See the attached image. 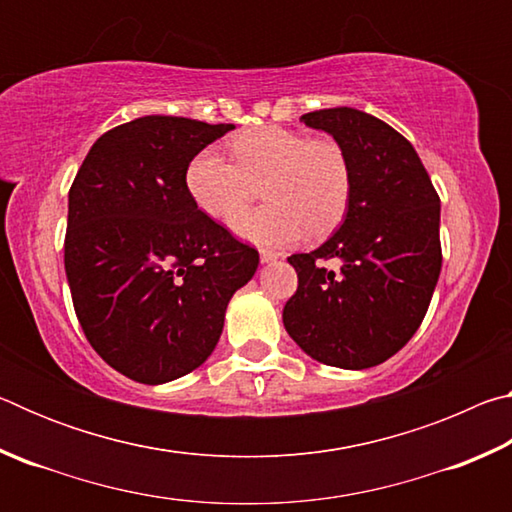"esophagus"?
Wrapping results in <instances>:
<instances>
[{
  "instance_id": "1",
  "label": "esophagus",
  "mask_w": 512,
  "mask_h": 512,
  "mask_svg": "<svg viewBox=\"0 0 512 512\" xmlns=\"http://www.w3.org/2000/svg\"><path fill=\"white\" fill-rule=\"evenodd\" d=\"M259 259H262V264H271L280 259V253H275V250H259Z\"/></svg>"
}]
</instances>
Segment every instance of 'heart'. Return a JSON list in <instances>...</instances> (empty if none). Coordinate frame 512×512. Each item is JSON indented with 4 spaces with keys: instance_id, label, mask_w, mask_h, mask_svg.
<instances>
[{
    "instance_id": "1",
    "label": "heart",
    "mask_w": 512,
    "mask_h": 512,
    "mask_svg": "<svg viewBox=\"0 0 512 512\" xmlns=\"http://www.w3.org/2000/svg\"><path fill=\"white\" fill-rule=\"evenodd\" d=\"M232 159L203 149L189 162L187 192L212 219H230L262 184L267 205L232 219L241 239L259 246H291L305 228L323 235L343 219L352 192V169L339 142L275 124L248 128L230 140Z\"/></svg>"
}]
</instances>
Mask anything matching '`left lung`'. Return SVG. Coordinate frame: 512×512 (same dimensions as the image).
Returning <instances> with one entry per match:
<instances>
[{
  "label": "left lung",
  "mask_w": 512,
  "mask_h": 512,
  "mask_svg": "<svg viewBox=\"0 0 512 512\" xmlns=\"http://www.w3.org/2000/svg\"><path fill=\"white\" fill-rule=\"evenodd\" d=\"M300 121L343 146L352 192L341 228L289 257L298 291L284 305V327L325 366H379L409 343L429 309L443 264L440 198L411 142L386 121L348 106Z\"/></svg>",
  "instance_id": "1"
}]
</instances>
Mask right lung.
Instances as JSON below:
<instances>
[{
  "label": "right lung",
  "instance_id": "obj_1",
  "mask_svg": "<svg viewBox=\"0 0 512 512\" xmlns=\"http://www.w3.org/2000/svg\"><path fill=\"white\" fill-rule=\"evenodd\" d=\"M235 124L149 115L101 135L67 203L65 273L99 357L140 384L196 370L225 309L259 264L255 248L198 210L185 173Z\"/></svg>",
  "mask_w": 512,
  "mask_h": 512
}]
</instances>
